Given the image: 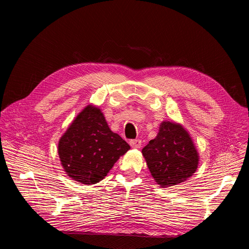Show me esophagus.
<instances>
[{
    "mask_svg": "<svg viewBox=\"0 0 249 249\" xmlns=\"http://www.w3.org/2000/svg\"><path fill=\"white\" fill-rule=\"evenodd\" d=\"M130 145L133 148H140L141 147V140L140 139H134L130 141Z\"/></svg>",
    "mask_w": 249,
    "mask_h": 249,
    "instance_id": "34e87169",
    "label": "esophagus"
}]
</instances>
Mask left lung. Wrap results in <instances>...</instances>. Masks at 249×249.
<instances>
[{
    "instance_id": "obj_1",
    "label": "left lung",
    "mask_w": 249,
    "mask_h": 249,
    "mask_svg": "<svg viewBox=\"0 0 249 249\" xmlns=\"http://www.w3.org/2000/svg\"><path fill=\"white\" fill-rule=\"evenodd\" d=\"M150 175L161 188L178 185L196 171L199 154L190 134L175 122H162L157 137L143 147Z\"/></svg>"
}]
</instances>
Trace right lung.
<instances>
[{
    "mask_svg": "<svg viewBox=\"0 0 249 249\" xmlns=\"http://www.w3.org/2000/svg\"><path fill=\"white\" fill-rule=\"evenodd\" d=\"M131 147L112 132L102 110L89 104L72 120L58 143V155L66 175L78 183L101 182Z\"/></svg>",
    "mask_w": 249,
    "mask_h": 249,
    "instance_id": "add662e5",
    "label": "right lung"
}]
</instances>
